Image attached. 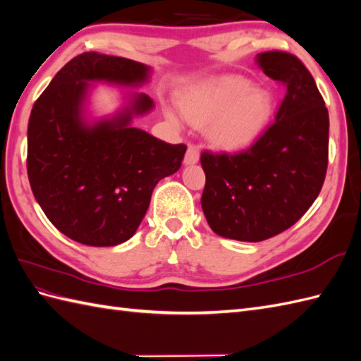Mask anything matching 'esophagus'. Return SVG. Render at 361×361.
Masks as SVG:
<instances>
[{
	"instance_id": "1",
	"label": "esophagus",
	"mask_w": 361,
	"mask_h": 361,
	"mask_svg": "<svg viewBox=\"0 0 361 361\" xmlns=\"http://www.w3.org/2000/svg\"><path fill=\"white\" fill-rule=\"evenodd\" d=\"M198 158H200L198 147L195 145H192V142H189L186 157H184V163H186V164H195L198 161Z\"/></svg>"
}]
</instances>
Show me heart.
<instances>
[{
  "label": "heart",
  "mask_w": 361,
  "mask_h": 361,
  "mask_svg": "<svg viewBox=\"0 0 361 361\" xmlns=\"http://www.w3.org/2000/svg\"><path fill=\"white\" fill-rule=\"evenodd\" d=\"M184 116L195 126H207V138L221 149H243L263 135L272 118L269 92L250 87L241 77L224 75L184 92L180 99ZM173 121L178 115L169 112Z\"/></svg>",
  "instance_id": "b5f03b06"
}]
</instances>
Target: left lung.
Returning <instances> with one entry per match:
<instances>
[{
	"label": "left lung",
	"instance_id": "8db88e82",
	"mask_svg": "<svg viewBox=\"0 0 361 361\" xmlns=\"http://www.w3.org/2000/svg\"><path fill=\"white\" fill-rule=\"evenodd\" d=\"M263 72L286 87L275 121L237 154H201V207L224 238L263 241L289 229L312 206L328 169L329 114L311 72L295 55H257Z\"/></svg>",
	"mask_w": 361,
	"mask_h": 361
}]
</instances>
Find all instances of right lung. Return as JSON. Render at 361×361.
Here are the masks:
<instances>
[{
  "mask_svg": "<svg viewBox=\"0 0 361 361\" xmlns=\"http://www.w3.org/2000/svg\"><path fill=\"white\" fill-rule=\"evenodd\" d=\"M149 67L85 52L58 72L33 104L27 126V175L35 200L66 237L86 246L128 241L146 215L157 183L181 166L186 146L132 128L154 102L135 94L130 107L94 126L82 120L90 81L140 86Z\"/></svg>",
  "mask_w": 361,
  "mask_h": 361,
  "instance_id": "1",
  "label": "right lung"
}]
</instances>
